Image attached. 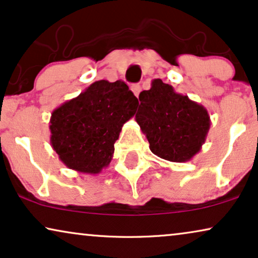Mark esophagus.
<instances>
[{
  "label": "esophagus",
  "instance_id": "1",
  "mask_svg": "<svg viewBox=\"0 0 258 258\" xmlns=\"http://www.w3.org/2000/svg\"><path fill=\"white\" fill-rule=\"evenodd\" d=\"M130 89H132V91H133L134 95H135L136 97L139 96L140 93H141V86H140V84H133Z\"/></svg>",
  "mask_w": 258,
  "mask_h": 258
}]
</instances>
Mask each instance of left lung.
Listing matches in <instances>:
<instances>
[{
  "label": "left lung",
  "mask_w": 258,
  "mask_h": 258,
  "mask_svg": "<svg viewBox=\"0 0 258 258\" xmlns=\"http://www.w3.org/2000/svg\"><path fill=\"white\" fill-rule=\"evenodd\" d=\"M139 98L135 119L151 153L170 162H188L200 153L211 124L203 105L176 93L160 79L154 80Z\"/></svg>",
  "instance_id": "left-lung-1"
}]
</instances>
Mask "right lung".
<instances>
[{
	"instance_id": "add662e5",
	"label": "right lung",
	"mask_w": 258,
	"mask_h": 258,
	"mask_svg": "<svg viewBox=\"0 0 258 258\" xmlns=\"http://www.w3.org/2000/svg\"><path fill=\"white\" fill-rule=\"evenodd\" d=\"M139 100L123 81L101 80L52 111L50 144L66 167L96 175L107 168Z\"/></svg>"
}]
</instances>
